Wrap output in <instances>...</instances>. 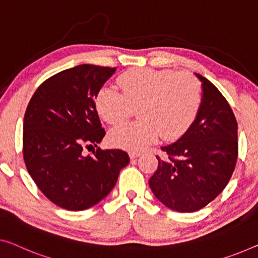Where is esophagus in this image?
<instances>
[{
	"instance_id": "34e87169",
	"label": "esophagus",
	"mask_w": 258,
	"mask_h": 258,
	"mask_svg": "<svg viewBox=\"0 0 258 258\" xmlns=\"http://www.w3.org/2000/svg\"><path fill=\"white\" fill-rule=\"evenodd\" d=\"M139 156H140V153H138V152H130V157H131V160L137 159V157H139Z\"/></svg>"
}]
</instances>
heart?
<instances>
[{"label":"heart","mask_w":258,"mask_h":258,"mask_svg":"<svg viewBox=\"0 0 258 258\" xmlns=\"http://www.w3.org/2000/svg\"><path fill=\"white\" fill-rule=\"evenodd\" d=\"M120 91L103 87L95 99L96 109L109 124H118L138 106L140 120L122 122L110 132L116 147L140 152L160 137L174 140L190 128L202 104V86L187 73L169 69L138 68L119 76Z\"/></svg>","instance_id":"obj_1"}]
</instances>
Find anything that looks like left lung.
I'll list each match as a JSON object with an SVG mask.
<instances>
[{
	"label": "left lung",
	"mask_w": 258,
	"mask_h": 258,
	"mask_svg": "<svg viewBox=\"0 0 258 258\" xmlns=\"http://www.w3.org/2000/svg\"><path fill=\"white\" fill-rule=\"evenodd\" d=\"M202 83V104L190 128L174 144L161 147L160 159L149 179L154 196L177 212L203 209L221 194L235 168L239 145L237 122L215 86L195 73Z\"/></svg>",
	"instance_id": "left-lung-1"
}]
</instances>
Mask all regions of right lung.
<instances>
[{"instance_id": "right-lung-1", "label": "right lung", "mask_w": 258, "mask_h": 258, "mask_svg": "<svg viewBox=\"0 0 258 258\" xmlns=\"http://www.w3.org/2000/svg\"><path fill=\"white\" fill-rule=\"evenodd\" d=\"M116 68L80 64L40 84L26 107L23 156L39 190L55 205L82 211L104 199L130 163L120 149L97 148L105 136L95 98Z\"/></svg>"}]
</instances>
